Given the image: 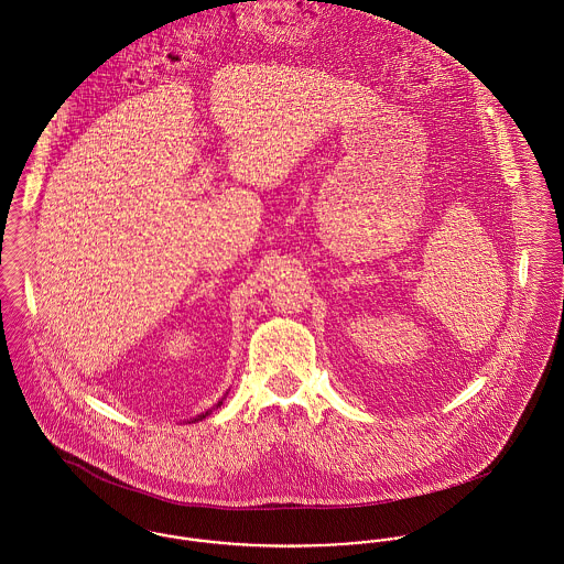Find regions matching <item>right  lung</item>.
<instances>
[{"mask_svg":"<svg viewBox=\"0 0 564 564\" xmlns=\"http://www.w3.org/2000/svg\"><path fill=\"white\" fill-rule=\"evenodd\" d=\"M220 404H223V402H218V404H216V409H218V406H220ZM209 413H212V409H209V411H205V413H203V415H196V417H194V420H192V422H198V420H205V417H207V415H209Z\"/></svg>","mask_w":564,"mask_h":564,"instance_id":"right-lung-1","label":"right lung"}]
</instances>
